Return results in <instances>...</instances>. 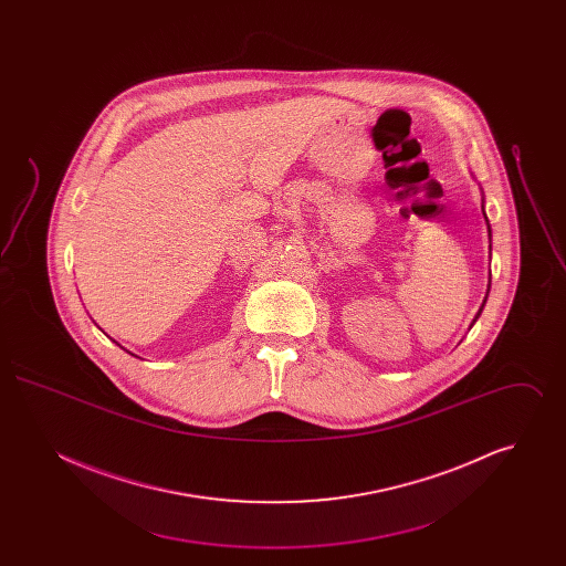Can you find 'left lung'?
<instances>
[{"mask_svg":"<svg viewBox=\"0 0 566 566\" xmlns=\"http://www.w3.org/2000/svg\"><path fill=\"white\" fill-rule=\"evenodd\" d=\"M482 307H484V305H482ZM480 314H482V310H480V312H478V316H475V321H478V318H480ZM475 321H473V323H475Z\"/></svg>","mask_w":566,"mask_h":566,"instance_id":"8db88e82","label":"left lung"}]
</instances>
